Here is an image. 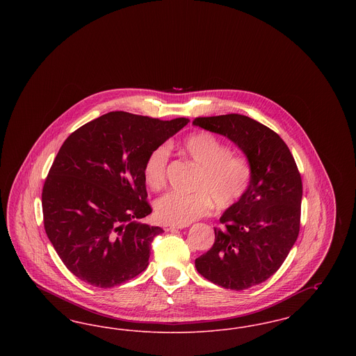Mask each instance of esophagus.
I'll return each instance as SVG.
<instances>
[{"instance_id": "1", "label": "esophagus", "mask_w": 356, "mask_h": 356, "mask_svg": "<svg viewBox=\"0 0 356 356\" xmlns=\"http://www.w3.org/2000/svg\"><path fill=\"white\" fill-rule=\"evenodd\" d=\"M184 228V225H173V224H167L165 225V231L170 232V231H176V229H181Z\"/></svg>"}]
</instances>
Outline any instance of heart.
<instances>
[{"label":"heart","instance_id":"obj_1","mask_svg":"<svg viewBox=\"0 0 356 356\" xmlns=\"http://www.w3.org/2000/svg\"><path fill=\"white\" fill-rule=\"evenodd\" d=\"M181 148L199 167L193 184L195 192H170L154 204L156 218L161 222L186 225L208 215L213 203L219 209L235 205L247 193L252 170L250 164L232 152L227 144L209 132H196L184 138ZM168 145H159L148 154L144 164L145 183L152 189L165 184Z\"/></svg>","mask_w":356,"mask_h":356}]
</instances>
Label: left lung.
<instances>
[{
  "mask_svg": "<svg viewBox=\"0 0 356 356\" xmlns=\"http://www.w3.org/2000/svg\"><path fill=\"white\" fill-rule=\"evenodd\" d=\"M231 140L252 170L247 193L221 215L212 248L195 260L209 282L241 291L270 279L293 247L300 228L302 177L287 144L268 127L243 115L192 122Z\"/></svg>",
  "mask_w": 356,
  "mask_h": 356,
  "instance_id": "obj_1",
  "label": "left lung"
}]
</instances>
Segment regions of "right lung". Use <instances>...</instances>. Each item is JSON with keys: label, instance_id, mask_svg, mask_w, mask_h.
<instances>
[{"label": "right lung", "instance_id": "right-lung-1", "mask_svg": "<svg viewBox=\"0 0 356 356\" xmlns=\"http://www.w3.org/2000/svg\"><path fill=\"white\" fill-rule=\"evenodd\" d=\"M186 124L109 112L64 141L42 189L44 227L80 280L115 287L148 267L153 237L164 231L140 221L152 212L144 164Z\"/></svg>", "mask_w": 356, "mask_h": 356}]
</instances>
